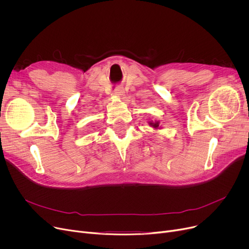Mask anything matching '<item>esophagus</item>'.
I'll use <instances>...</instances> for the list:
<instances>
[{"instance_id": "34e87169", "label": "esophagus", "mask_w": 249, "mask_h": 249, "mask_svg": "<svg viewBox=\"0 0 249 249\" xmlns=\"http://www.w3.org/2000/svg\"><path fill=\"white\" fill-rule=\"evenodd\" d=\"M114 95L117 97H122L124 95V89L122 87H117L114 89Z\"/></svg>"}]
</instances>
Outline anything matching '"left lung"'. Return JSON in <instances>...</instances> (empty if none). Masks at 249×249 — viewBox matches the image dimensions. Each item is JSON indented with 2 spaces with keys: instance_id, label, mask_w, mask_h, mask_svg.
<instances>
[{
  "instance_id": "1",
  "label": "left lung",
  "mask_w": 249,
  "mask_h": 249,
  "mask_svg": "<svg viewBox=\"0 0 249 249\" xmlns=\"http://www.w3.org/2000/svg\"><path fill=\"white\" fill-rule=\"evenodd\" d=\"M149 123V125L152 127V128H154V129H160V122L159 121H149L148 122Z\"/></svg>"
}]
</instances>
